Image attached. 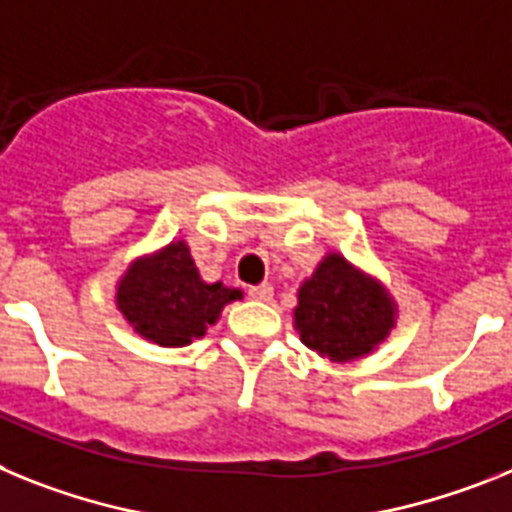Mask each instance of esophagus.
Returning a JSON list of instances; mask_svg holds the SVG:
<instances>
[{
    "label": "esophagus",
    "mask_w": 512,
    "mask_h": 512,
    "mask_svg": "<svg viewBox=\"0 0 512 512\" xmlns=\"http://www.w3.org/2000/svg\"><path fill=\"white\" fill-rule=\"evenodd\" d=\"M250 299L270 301V299H273V286H270V283H260V286H252L250 288Z\"/></svg>",
    "instance_id": "34e87169"
}]
</instances>
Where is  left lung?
I'll use <instances>...</instances> for the list:
<instances>
[{
	"label": "left lung",
	"instance_id": "1",
	"mask_svg": "<svg viewBox=\"0 0 512 512\" xmlns=\"http://www.w3.org/2000/svg\"><path fill=\"white\" fill-rule=\"evenodd\" d=\"M293 330L332 363L358 361L379 350L397 327L399 306L389 288L340 252H327L296 293Z\"/></svg>",
	"mask_w": 512,
	"mask_h": 512
}]
</instances>
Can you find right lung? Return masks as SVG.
I'll use <instances>...</instances> for the list:
<instances>
[{
  "label": "right lung",
  "instance_id": "add662e5",
  "mask_svg": "<svg viewBox=\"0 0 512 512\" xmlns=\"http://www.w3.org/2000/svg\"><path fill=\"white\" fill-rule=\"evenodd\" d=\"M237 299H242L239 288L203 281L185 239L131 260L115 283V309L136 335L159 348L201 340L224 306Z\"/></svg>",
  "mask_w": 512,
  "mask_h": 512
}]
</instances>
